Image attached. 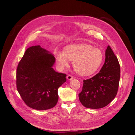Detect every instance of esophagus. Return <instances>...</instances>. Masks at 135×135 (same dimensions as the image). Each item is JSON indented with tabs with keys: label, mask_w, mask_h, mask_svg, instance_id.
Returning a JSON list of instances; mask_svg holds the SVG:
<instances>
[{
	"label": "esophagus",
	"mask_w": 135,
	"mask_h": 135,
	"mask_svg": "<svg viewBox=\"0 0 135 135\" xmlns=\"http://www.w3.org/2000/svg\"><path fill=\"white\" fill-rule=\"evenodd\" d=\"M73 76L71 75H68L67 76V79L68 80H73Z\"/></svg>",
	"instance_id": "34e87169"
}]
</instances>
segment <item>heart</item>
<instances>
[{"label": "heart", "mask_w": 135, "mask_h": 135, "mask_svg": "<svg viewBox=\"0 0 135 135\" xmlns=\"http://www.w3.org/2000/svg\"><path fill=\"white\" fill-rule=\"evenodd\" d=\"M56 62L61 69L69 65L73 61V66L76 73L83 76L91 75L97 71L103 61V53L97 48L86 44L71 45L66 47L64 52L56 51Z\"/></svg>", "instance_id": "1"}]
</instances>
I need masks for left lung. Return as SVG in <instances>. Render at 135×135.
<instances>
[{
	"mask_svg": "<svg viewBox=\"0 0 135 135\" xmlns=\"http://www.w3.org/2000/svg\"><path fill=\"white\" fill-rule=\"evenodd\" d=\"M105 63L99 73L83 81L79 97L86 108H101L108 105L118 93L120 66L117 57L108 45L105 51Z\"/></svg>",
	"mask_w": 135,
	"mask_h": 135,
	"instance_id": "8db88e82",
	"label": "left lung"
}]
</instances>
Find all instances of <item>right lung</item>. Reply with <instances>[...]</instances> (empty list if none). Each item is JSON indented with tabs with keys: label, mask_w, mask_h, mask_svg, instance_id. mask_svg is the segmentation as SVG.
Wrapping results in <instances>:
<instances>
[{
	"label": "right lung",
	"mask_w": 135,
	"mask_h": 135,
	"mask_svg": "<svg viewBox=\"0 0 135 135\" xmlns=\"http://www.w3.org/2000/svg\"><path fill=\"white\" fill-rule=\"evenodd\" d=\"M55 57L40 45L29 47L18 64L16 88L29 107L46 110L58 101V88L66 81V74L52 68Z\"/></svg>",
	"instance_id": "add662e5"
}]
</instances>
